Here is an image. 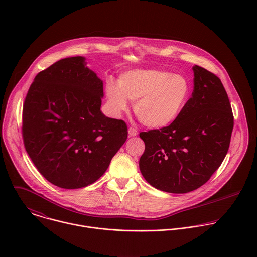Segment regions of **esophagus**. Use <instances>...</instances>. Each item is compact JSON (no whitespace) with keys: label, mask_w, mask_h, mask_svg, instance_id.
I'll return each instance as SVG.
<instances>
[{"label":"esophagus","mask_w":257,"mask_h":257,"mask_svg":"<svg viewBox=\"0 0 257 257\" xmlns=\"http://www.w3.org/2000/svg\"><path fill=\"white\" fill-rule=\"evenodd\" d=\"M128 133H129V136H136L138 134V131L133 127H129Z\"/></svg>","instance_id":"1"}]
</instances>
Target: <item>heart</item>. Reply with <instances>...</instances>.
I'll return each mask as SVG.
<instances>
[{
    "mask_svg": "<svg viewBox=\"0 0 257 257\" xmlns=\"http://www.w3.org/2000/svg\"><path fill=\"white\" fill-rule=\"evenodd\" d=\"M191 84L183 75L156 69H137L125 72L118 83L109 80L105 96L114 116L128 111V100L146 127L161 129L173 124L189 101Z\"/></svg>",
    "mask_w": 257,
    "mask_h": 257,
    "instance_id": "heart-1",
    "label": "heart"
}]
</instances>
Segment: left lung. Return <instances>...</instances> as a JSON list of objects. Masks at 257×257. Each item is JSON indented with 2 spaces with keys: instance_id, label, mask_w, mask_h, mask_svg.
<instances>
[{
  "instance_id": "obj_1",
  "label": "left lung",
  "mask_w": 257,
  "mask_h": 257,
  "mask_svg": "<svg viewBox=\"0 0 257 257\" xmlns=\"http://www.w3.org/2000/svg\"><path fill=\"white\" fill-rule=\"evenodd\" d=\"M192 70L194 89L179 118L139 134L145 143L140 172L152 186L169 193H187L209 180L228 153L234 127L222 81L197 65Z\"/></svg>"
}]
</instances>
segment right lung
<instances>
[{
	"instance_id": "obj_1",
	"label": "right lung",
	"mask_w": 257,
	"mask_h": 257,
	"mask_svg": "<svg viewBox=\"0 0 257 257\" xmlns=\"http://www.w3.org/2000/svg\"><path fill=\"white\" fill-rule=\"evenodd\" d=\"M102 86L78 56L40 72L29 87L23 104L25 150L39 172L60 188L92 184L127 139L126 123L100 111Z\"/></svg>"
}]
</instances>
